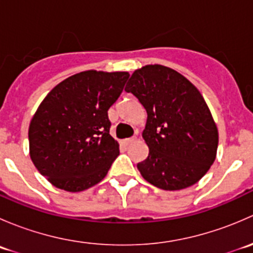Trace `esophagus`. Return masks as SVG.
<instances>
[{
    "label": "esophagus",
    "mask_w": 253,
    "mask_h": 253,
    "mask_svg": "<svg viewBox=\"0 0 253 253\" xmlns=\"http://www.w3.org/2000/svg\"><path fill=\"white\" fill-rule=\"evenodd\" d=\"M136 141V137H131V138H126V139H124V143L125 144H129V143H132V142H134Z\"/></svg>",
    "instance_id": "esophagus-1"
}]
</instances>
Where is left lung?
I'll return each mask as SVG.
<instances>
[{"label":"left lung","instance_id":"obj_1","mask_svg":"<svg viewBox=\"0 0 253 253\" xmlns=\"http://www.w3.org/2000/svg\"><path fill=\"white\" fill-rule=\"evenodd\" d=\"M125 90L147 111L142 137L148 158L137 164L145 181L165 191L190 187L207 174L218 149V128L197 88L175 70L147 65Z\"/></svg>","mask_w":253,"mask_h":253}]
</instances>
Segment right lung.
<instances>
[{
    "label": "right lung",
    "instance_id": "obj_1",
    "mask_svg": "<svg viewBox=\"0 0 253 253\" xmlns=\"http://www.w3.org/2000/svg\"><path fill=\"white\" fill-rule=\"evenodd\" d=\"M128 72L84 71L58 83L29 125L33 164L55 187L81 192L100 182L120 154L108 110Z\"/></svg>",
    "mask_w": 253,
    "mask_h": 253
}]
</instances>
